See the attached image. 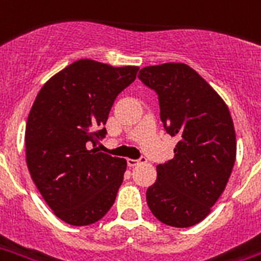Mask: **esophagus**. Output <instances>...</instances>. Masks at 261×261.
I'll list each match as a JSON object with an SVG mask.
<instances>
[{"label": "esophagus", "mask_w": 261, "mask_h": 261, "mask_svg": "<svg viewBox=\"0 0 261 261\" xmlns=\"http://www.w3.org/2000/svg\"><path fill=\"white\" fill-rule=\"evenodd\" d=\"M145 160V158L142 156V158H140V159H127V165L130 166V167H133V166H137L140 162H144Z\"/></svg>", "instance_id": "1"}]
</instances>
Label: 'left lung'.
Segmentation results:
<instances>
[{"label":"left lung","instance_id":"left-lung-1","mask_svg":"<svg viewBox=\"0 0 261 261\" xmlns=\"http://www.w3.org/2000/svg\"><path fill=\"white\" fill-rule=\"evenodd\" d=\"M138 79L158 94L165 130L179 137L174 158L158 166L146 202L163 224L192 227L210 213L228 182L237 156L232 117L219 94L188 65L146 66Z\"/></svg>","mask_w":261,"mask_h":261}]
</instances>
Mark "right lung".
<instances>
[{"label": "right lung", "mask_w": 261, "mask_h": 261, "mask_svg": "<svg viewBox=\"0 0 261 261\" xmlns=\"http://www.w3.org/2000/svg\"><path fill=\"white\" fill-rule=\"evenodd\" d=\"M140 67L80 59L51 77L29 113L24 144L34 184L57 217L96 223L115 203L127 162L95 148L116 96Z\"/></svg>", "instance_id": "1"}]
</instances>
